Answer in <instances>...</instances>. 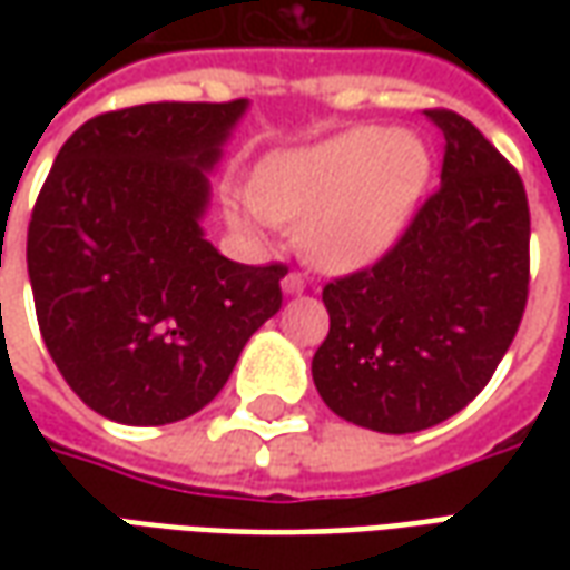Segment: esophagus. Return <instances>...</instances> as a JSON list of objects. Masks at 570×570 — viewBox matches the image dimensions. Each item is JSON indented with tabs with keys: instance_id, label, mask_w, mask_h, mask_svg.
Returning <instances> with one entry per match:
<instances>
[{
	"instance_id": "1",
	"label": "esophagus",
	"mask_w": 570,
	"mask_h": 570,
	"mask_svg": "<svg viewBox=\"0 0 570 570\" xmlns=\"http://www.w3.org/2000/svg\"><path fill=\"white\" fill-rule=\"evenodd\" d=\"M281 286H284L286 296H298V293H305V286H308V284H305V277H302L298 272H289L284 277V284H281Z\"/></svg>"
}]
</instances>
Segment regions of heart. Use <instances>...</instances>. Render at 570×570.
I'll return each instance as SVG.
<instances>
[{"label":"heart","instance_id":"1","mask_svg":"<svg viewBox=\"0 0 570 570\" xmlns=\"http://www.w3.org/2000/svg\"><path fill=\"white\" fill-rule=\"evenodd\" d=\"M430 174L433 158L415 134L351 128L265 158L253 191L235 200L232 219L259 237L277 225H302L298 244L317 268L357 272L382 259L406 232Z\"/></svg>","mask_w":570,"mask_h":570}]
</instances>
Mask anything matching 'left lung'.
Masks as SVG:
<instances>
[{"instance_id": "left-lung-1", "label": "left lung", "mask_w": 570, "mask_h": 570, "mask_svg": "<svg viewBox=\"0 0 570 570\" xmlns=\"http://www.w3.org/2000/svg\"><path fill=\"white\" fill-rule=\"evenodd\" d=\"M445 137L440 191L372 268L323 286L330 335L311 360L323 403L379 433H419L473 400L528 298L525 186L466 118L428 109Z\"/></svg>"}]
</instances>
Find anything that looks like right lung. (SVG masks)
Here are the masks:
<instances>
[{
	"instance_id": "add662e5",
	"label": "right lung",
	"mask_w": 570,
	"mask_h": 570,
	"mask_svg": "<svg viewBox=\"0 0 570 570\" xmlns=\"http://www.w3.org/2000/svg\"><path fill=\"white\" fill-rule=\"evenodd\" d=\"M247 106H130L57 151L27 268L48 354L104 419L158 428L200 412L281 311L286 265L225 259L200 228L207 174Z\"/></svg>"
}]
</instances>
